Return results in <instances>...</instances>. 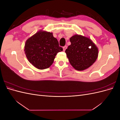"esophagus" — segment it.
Instances as JSON below:
<instances>
[{"label":"esophagus","mask_w":120,"mask_h":120,"mask_svg":"<svg viewBox=\"0 0 120 120\" xmlns=\"http://www.w3.org/2000/svg\"><path fill=\"white\" fill-rule=\"evenodd\" d=\"M67 46L66 45V46H64V47H63V50H64V51H65V50H66V49H67Z\"/></svg>","instance_id":"34e87169"}]
</instances>
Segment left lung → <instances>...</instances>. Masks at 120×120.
Segmentation results:
<instances>
[{
  "mask_svg": "<svg viewBox=\"0 0 120 120\" xmlns=\"http://www.w3.org/2000/svg\"><path fill=\"white\" fill-rule=\"evenodd\" d=\"M71 45L65 52L70 63L75 70H86L96 61L99 50L89 38L75 34L70 39Z\"/></svg>",
  "mask_w": 120,
  "mask_h": 120,
  "instance_id": "8db88e82",
  "label": "left lung"
}]
</instances>
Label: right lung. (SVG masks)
Wrapping results in <instances>:
<instances>
[{
	"instance_id": "obj_1",
	"label": "right lung",
	"mask_w": 120,
	"mask_h": 120,
	"mask_svg": "<svg viewBox=\"0 0 120 120\" xmlns=\"http://www.w3.org/2000/svg\"><path fill=\"white\" fill-rule=\"evenodd\" d=\"M63 50L52 32L42 30L29 38L25 42L24 49L28 60L39 70L51 66L56 54Z\"/></svg>"
}]
</instances>
